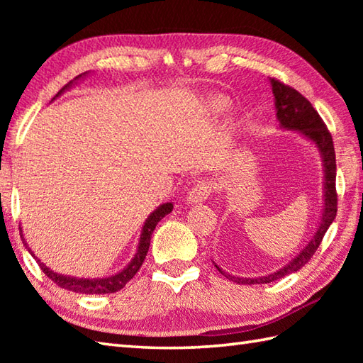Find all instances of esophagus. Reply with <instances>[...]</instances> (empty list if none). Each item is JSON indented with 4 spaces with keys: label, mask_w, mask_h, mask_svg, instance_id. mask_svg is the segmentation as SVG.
<instances>
[{
    "label": "esophagus",
    "mask_w": 363,
    "mask_h": 363,
    "mask_svg": "<svg viewBox=\"0 0 363 363\" xmlns=\"http://www.w3.org/2000/svg\"><path fill=\"white\" fill-rule=\"evenodd\" d=\"M212 190H213V187H212V184H211L209 181H206V179L198 181V182L195 184V186L189 190L187 201H189L190 204L203 203V201H206L207 198L211 196Z\"/></svg>",
    "instance_id": "34e87169"
}]
</instances>
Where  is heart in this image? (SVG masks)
<instances>
[{
	"mask_svg": "<svg viewBox=\"0 0 363 363\" xmlns=\"http://www.w3.org/2000/svg\"><path fill=\"white\" fill-rule=\"evenodd\" d=\"M213 107H215V109H221V107H223V103H221V101H218V99H215V101H213Z\"/></svg>",
	"mask_w": 363,
	"mask_h": 363,
	"instance_id": "b5f03b06",
	"label": "heart"
}]
</instances>
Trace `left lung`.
I'll use <instances>...</instances> for the list:
<instances>
[{"mask_svg": "<svg viewBox=\"0 0 363 363\" xmlns=\"http://www.w3.org/2000/svg\"><path fill=\"white\" fill-rule=\"evenodd\" d=\"M273 94L276 99V111H277V120H279L282 128L299 130L301 134L306 135L309 140H312L318 146L323 157V165H325V211H323V217L317 234L313 235L309 245L301 251L298 256L293 259L290 264L281 268L279 272L262 276V277H237L226 274L223 269L218 268V272L225 274L228 279L233 282L242 284V285H252V284H269L274 282L281 277L287 276L290 273H295L301 267H304L309 262L313 254L317 252L318 246L325 237L326 230L329 229L330 223L334 221L337 215V190H335V176H337V164H335V150L333 135H330L329 129L326 128L325 121L318 115V112L313 109V106L307 98L299 94L290 86H285L279 79L273 78L272 81Z\"/></svg>", "mask_w": 363, "mask_h": 363, "instance_id": "1", "label": "left lung"}]
</instances>
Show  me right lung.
<instances>
[{"label": "right lung", "mask_w": 363, "mask_h": 363, "mask_svg": "<svg viewBox=\"0 0 363 363\" xmlns=\"http://www.w3.org/2000/svg\"><path fill=\"white\" fill-rule=\"evenodd\" d=\"M79 76H82V74H79ZM79 76H78V78H79ZM70 84H67L64 89H60L57 95L62 94V91L68 86H70ZM172 211H173V204L165 203V204H162L160 207H157V209L150 215L148 220H146L145 225H143V230H142V235H140V243H138V250L135 252V257L133 259V262H130V264L125 269H123L121 273L111 276V277H104V279H76V277L54 273L52 269L46 268L43 264H40V260H38L33 254V251L28 248V243L25 242V238H23V234H20V235H21V240H23V243H25L28 251L33 254L34 259H37L38 267H40L42 272L46 276H48L54 284L59 285L60 289L76 291V293H86V295H106V293H115V291L121 290L135 276V273L138 272V269H140V267L143 264L146 254H148L151 235L154 233V229H156L157 223Z\"/></svg>", "instance_id": "obj_1"}]
</instances>
